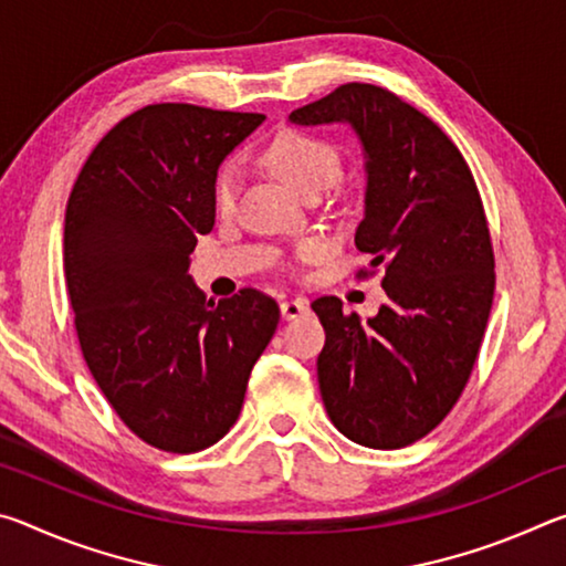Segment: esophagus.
Returning <instances> with one entry per match:
<instances>
[{"mask_svg": "<svg viewBox=\"0 0 566 566\" xmlns=\"http://www.w3.org/2000/svg\"><path fill=\"white\" fill-rule=\"evenodd\" d=\"M280 310H282L284 319H296V317H302L306 310H310V304H306V300H284L280 304Z\"/></svg>", "mask_w": 566, "mask_h": 566, "instance_id": "34e87169", "label": "esophagus"}]
</instances>
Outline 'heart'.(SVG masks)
I'll use <instances>...</instances> for the list:
<instances>
[{"mask_svg": "<svg viewBox=\"0 0 566 566\" xmlns=\"http://www.w3.org/2000/svg\"><path fill=\"white\" fill-rule=\"evenodd\" d=\"M262 161L280 177L286 187H292L296 195L312 197L322 195L334 179L339 177L342 157L339 149L329 139L319 134H310L302 129H282L266 142L262 149ZM237 199V175L234 169L224 167L219 171L214 185V202L219 214H229L234 209ZM322 254V244L306 242L300 247V256L304 262L317 260Z\"/></svg>", "mask_w": 566, "mask_h": 566, "instance_id": "heart-1", "label": "heart"}]
</instances>
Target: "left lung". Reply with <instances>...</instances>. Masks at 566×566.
I'll use <instances>...</instances> for the list:
<instances>
[{
  "label": "left lung",
  "mask_w": 566,
  "mask_h": 566,
  "mask_svg": "<svg viewBox=\"0 0 566 566\" xmlns=\"http://www.w3.org/2000/svg\"><path fill=\"white\" fill-rule=\"evenodd\" d=\"M290 119L357 132L367 191L354 244L381 264L389 296L367 322L344 314L337 296L312 302L327 332L322 401L352 442L407 447L452 411L482 347L494 300L482 197L454 142L389 90L342 84Z\"/></svg>",
  "instance_id": "left-lung-1"
}]
</instances>
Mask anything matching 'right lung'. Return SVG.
Returning <instances> with one entry per match:
<instances>
[{
    "label": "right lung",
    "mask_w": 566,
    "mask_h": 566,
    "mask_svg": "<svg viewBox=\"0 0 566 566\" xmlns=\"http://www.w3.org/2000/svg\"><path fill=\"white\" fill-rule=\"evenodd\" d=\"M264 114L149 104L104 134L64 214V276L84 361L142 442L217 444L239 417L280 306L239 290L207 300L187 274L214 227L217 169Z\"/></svg>",
    "instance_id": "right-lung-1"
}]
</instances>
